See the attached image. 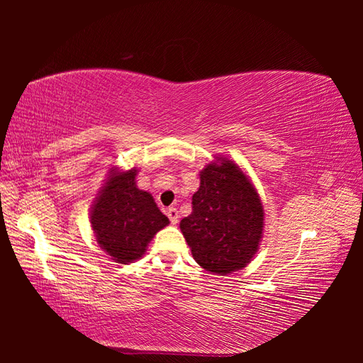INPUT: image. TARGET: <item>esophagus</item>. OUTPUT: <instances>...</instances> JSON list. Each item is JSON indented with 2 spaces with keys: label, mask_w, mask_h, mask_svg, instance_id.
<instances>
[{
  "label": "esophagus",
  "mask_w": 363,
  "mask_h": 363,
  "mask_svg": "<svg viewBox=\"0 0 363 363\" xmlns=\"http://www.w3.org/2000/svg\"><path fill=\"white\" fill-rule=\"evenodd\" d=\"M167 215L169 221H172V225H176L177 223V218H179V213H177V209L176 207H169V209L167 211Z\"/></svg>",
  "instance_id": "34e87169"
}]
</instances>
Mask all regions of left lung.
Listing matches in <instances>:
<instances>
[{"label": "left lung", "mask_w": 363, "mask_h": 363, "mask_svg": "<svg viewBox=\"0 0 363 363\" xmlns=\"http://www.w3.org/2000/svg\"><path fill=\"white\" fill-rule=\"evenodd\" d=\"M201 169L191 213L181 230L196 264L229 274L251 262L264 230V207L256 189L237 164L218 157Z\"/></svg>", "instance_id": "1"}]
</instances>
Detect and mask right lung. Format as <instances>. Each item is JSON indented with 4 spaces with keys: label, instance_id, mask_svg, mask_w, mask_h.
I'll list each match as a JSON object with an SVG mask.
<instances>
[{
    "label": "right lung",
    "instance_id": "1",
    "mask_svg": "<svg viewBox=\"0 0 363 363\" xmlns=\"http://www.w3.org/2000/svg\"><path fill=\"white\" fill-rule=\"evenodd\" d=\"M135 176V168L112 169L90 212L98 245L118 264L140 259L151 238L169 223L151 194L137 189Z\"/></svg>",
    "mask_w": 363,
    "mask_h": 363
}]
</instances>
